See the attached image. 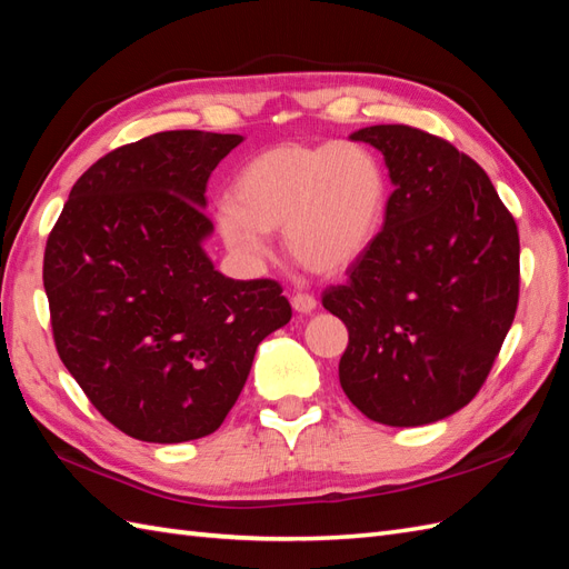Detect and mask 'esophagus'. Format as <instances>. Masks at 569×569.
Listing matches in <instances>:
<instances>
[{
	"instance_id": "34e87169",
	"label": "esophagus",
	"mask_w": 569,
	"mask_h": 569,
	"mask_svg": "<svg viewBox=\"0 0 569 569\" xmlns=\"http://www.w3.org/2000/svg\"><path fill=\"white\" fill-rule=\"evenodd\" d=\"M290 306H293V310L296 312H312L315 308H317V300H315V296H310V293H302V290H298V293L290 298Z\"/></svg>"
}]
</instances>
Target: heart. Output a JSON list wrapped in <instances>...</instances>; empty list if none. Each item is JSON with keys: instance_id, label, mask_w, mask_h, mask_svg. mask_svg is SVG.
Wrapping results in <instances>:
<instances>
[{"instance_id": "obj_1", "label": "heart", "mask_w": 569, "mask_h": 569, "mask_svg": "<svg viewBox=\"0 0 569 569\" xmlns=\"http://www.w3.org/2000/svg\"><path fill=\"white\" fill-rule=\"evenodd\" d=\"M388 183L359 142H283L237 171L218 224L234 252L261 257L267 232L283 230L290 257L315 273L353 267L386 220Z\"/></svg>"}]
</instances>
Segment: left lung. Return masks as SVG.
Here are the masks:
<instances>
[{"label": "left lung", "instance_id": "obj_1", "mask_svg": "<svg viewBox=\"0 0 569 569\" xmlns=\"http://www.w3.org/2000/svg\"><path fill=\"white\" fill-rule=\"evenodd\" d=\"M386 157L395 191L371 249L322 306L349 329L339 382L388 427H421L485 386L519 306V228L485 169L412 126L351 136Z\"/></svg>", "mask_w": 569, "mask_h": 569}]
</instances>
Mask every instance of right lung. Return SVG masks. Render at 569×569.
I'll list each match as a JSON object with an SVG mask.
<instances>
[{"mask_svg": "<svg viewBox=\"0 0 569 569\" xmlns=\"http://www.w3.org/2000/svg\"><path fill=\"white\" fill-rule=\"evenodd\" d=\"M240 136L164 130L103 154L52 224L43 286L56 349L89 402L138 441L213 433L259 341L293 310L273 279L234 281L201 242L206 187Z\"/></svg>", "mask_w": 569, "mask_h": 569, "instance_id": "add662e5", "label": "right lung"}]
</instances>
